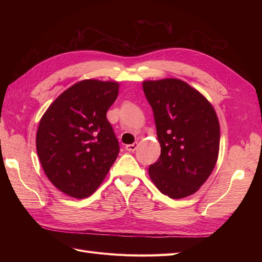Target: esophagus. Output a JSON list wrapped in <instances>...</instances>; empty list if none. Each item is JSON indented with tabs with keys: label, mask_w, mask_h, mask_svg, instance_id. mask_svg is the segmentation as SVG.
<instances>
[{
	"label": "esophagus",
	"mask_w": 262,
	"mask_h": 262,
	"mask_svg": "<svg viewBox=\"0 0 262 262\" xmlns=\"http://www.w3.org/2000/svg\"><path fill=\"white\" fill-rule=\"evenodd\" d=\"M137 147H138V142H134V143H132V144L125 145V149L129 150V152H134V150L137 149Z\"/></svg>",
	"instance_id": "obj_1"
}]
</instances>
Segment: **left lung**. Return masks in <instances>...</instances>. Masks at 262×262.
<instances>
[{"mask_svg":"<svg viewBox=\"0 0 262 262\" xmlns=\"http://www.w3.org/2000/svg\"><path fill=\"white\" fill-rule=\"evenodd\" d=\"M153 109L161 155L148 173L157 189L171 199L196 192L215 164L220 123L201 93L177 78L143 82Z\"/></svg>","mask_w":262,"mask_h":262,"instance_id":"1","label":"left lung"}]
</instances>
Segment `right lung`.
<instances>
[{"label":"right lung","mask_w":262,"mask_h":262,"mask_svg":"<svg viewBox=\"0 0 262 262\" xmlns=\"http://www.w3.org/2000/svg\"><path fill=\"white\" fill-rule=\"evenodd\" d=\"M119 84L84 80L55 99L40 119L36 137L46 176L66 194L83 199L100 186L119 154L106 113Z\"/></svg>","instance_id":"add662e5"}]
</instances>
